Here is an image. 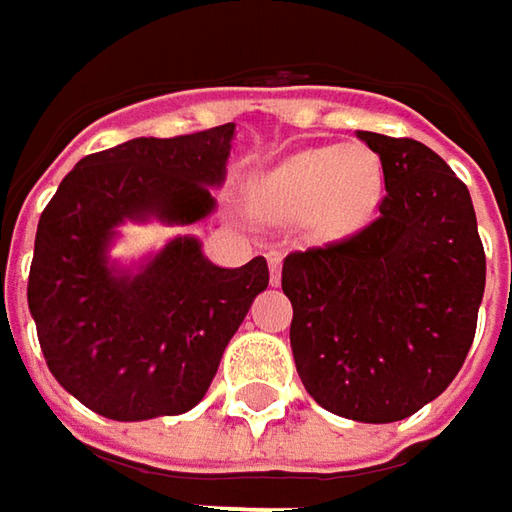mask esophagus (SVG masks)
Here are the masks:
<instances>
[{
    "instance_id": "1",
    "label": "esophagus",
    "mask_w": 512,
    "mask_h": 512,
    "mask_svg": "<svg viewBox=\"0 0 512 512\" xmlns=\"http://www.w3.org/2000/svg\"><path fill=\"white\" fill-rule=\"evenodd\" d=\"M282 259L285 253L282 250H267V267H270V282L279 285V276H282Z\"/></svg>"
}]
</instances>
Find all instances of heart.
I'll return each mask as SVG.
<instances>
[{
	"label": "heart",
	"instance_id": "1",
	"mask_svg": "<svg viewBox=\"0 0 512 512\" xmlns=\"http://www.w3.org/2000/svg\"><path fill=\"white\" fill-rule=\"evenodd\" d=\"M384 170L364 145L310 148L250 185V210L267 222H305L325 239L362 230L379 210Z\"/></svg>",
	"mask_w": 512,
	"mask_h": 512
}]
</instances>
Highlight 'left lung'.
<instances>
[{"label": "left lung", "instance_id": "obj_1", "mask_svg": "<svg viewBox=\"0 0 512 512\" xmlns=\"http://www.w3.org/2000/svg\"><path fill=\"white\" fill-rule=\"evenodd\" d=\"M384 170L379 219L290 253L282 290L305 390L353 422H399L462 370L484 296V247L462 179L416 139L359 130Z\"/></svg>", "mask_w": 512, "mask_h": 512}]
</instances>
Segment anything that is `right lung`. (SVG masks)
Segmentation results:
<instances>
[{
	"instance_id": "add662e5",
	"label": "right lung",
	"mask_w": 512,
	"mask_h": 512,
	"mask_svg": "<svg viewBox=\"0 0 512 512\" xmlns=\"http://www.w3.org/2000/svg\"><path fill=\"white\" fill-rule=\"evenodd\" d=\"M236 125L130 139L90 153L39 216L28 307L53 379L116 422L202 402L222 353L270 282L265 256L216 267L176 236L139 270L108 256L122 222L193 225L213 213Z\"/></svg>"
}]
</instances>
